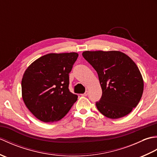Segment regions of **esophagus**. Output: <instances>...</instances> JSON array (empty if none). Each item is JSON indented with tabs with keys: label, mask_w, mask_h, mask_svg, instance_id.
<instances>
[{
	"label": "esophagus",
	"mask_w": 157,
	"mask_h": 157,
	"mask_svg": "<svg viewBox=\"0 0 157 157\" xmlns=\"http://www.w3.org/2000/svg\"><path fill=\"white\" fill-rule=\"evenodd\" d=\"M82 96H88V92L86 91L85 93H84V94H81Z\"/></svg>",
	"instance_id": "1"
}]
</instances>
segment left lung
<instances>
[{
  "mask_svg": "<svg viewBox=\"0 0 157 157\" xmlns=\"http://www.w3.org/2000/svg\"><path fill=\"white\" fill-rule=\"evenodd\" d=\"M84 58L98 73L102 91L96 107L109 119H119L138 105L144 90V81L134 61L117 51H84Z\"/></svg>",
  "mask_w": 157,
  "mask_h": 157,
  "instance_id": "8db88e82",
  "label": "left lung"
}]
</instances>
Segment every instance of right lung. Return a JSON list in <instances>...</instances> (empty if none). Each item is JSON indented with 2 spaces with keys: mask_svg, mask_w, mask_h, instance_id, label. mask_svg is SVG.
<instances>
[{
  "mask_svg": "<svg viewBox=\"0 0 157 157\" xmlns=\"http://www.w3.org/2000/svg\"><path fill=\"white\" fill-rule=\"evenodd\" d=\"M77 52L50 53L36 59L23 73L22 98L25 106L43 122L61 120L78 100L69 90V73Z\"/></svg>",
  "mask_w": 157,
  "mask_h": 157,
  "instance_id": "obj_1",
  "label": "right lung"
}]
</instances>
